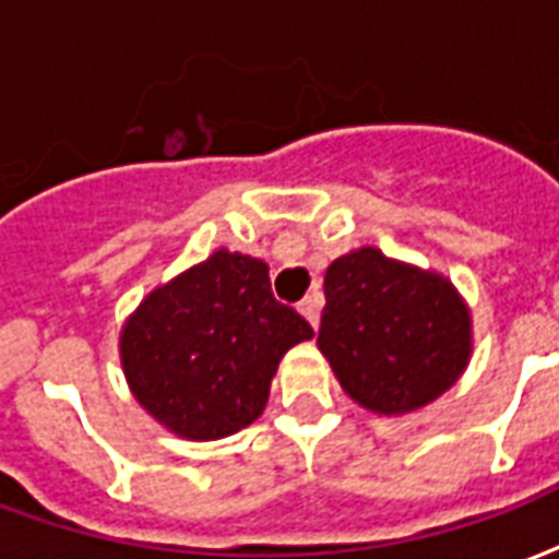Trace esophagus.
Returning <instances> with one entry per match:
<instances>
[{
  "label": "esophagus",
  "mask_w": 559,
  "mask_h": 559,
  "mask_svg": "<svg viewBox=\"0 0 559 559\" xmlns=\"http://www.w3.org/2000/svg\"><path fill=\"white\" fill-rule=\"evenodd\" d=\"M319 308H322V296H319V293H310V296H305L298 301V313L308 319L313 328L319 325Z\"/></svg>",
  "instance_id": "1"
}]
</instances>
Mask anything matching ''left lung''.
<instances>
[{
	"label": "left lung",
	"instance_id": "obj_1",
	"mask_svg": "<svg viewBox=\"0 0 559 559\" xmlns=\"http://www.w3.org/2000/svg\"><path fill=\"white\" fill-rule=\"evenodd\" d=\"M317 346L360 407L402 416L466 372L472 317L449 278L364 246L328 266Z\"/></svg>",
	"mask_w": 559,
	"mask_h": 559
}]
</instances>
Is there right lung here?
Returning <instances> with one entry per match:
<instances>
[{
    "label": "right lung",
    "instance_id": "add662e5",
    "mask_svg": "<svg viewBox=\"0 0 559 559\" xmlns=\"http://www.w3.org/2000/svg\"><path fill=\"white\" fill-rule=\"evenodd\" d=\"M310 336L308 319L272 296L266 263L219 249L140 301L119 360L166 431L219 440L261 416L281 357Z\"/></svg>",
    "mask_w": 559,
    "mask_h": 559
}]
</instances>
